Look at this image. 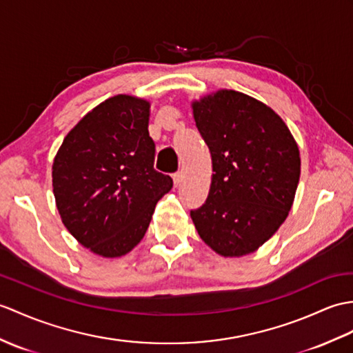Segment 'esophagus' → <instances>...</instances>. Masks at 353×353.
I'll return each instance as SVG.
<instances>
[{"label":"esophagus","instance_id":"1","mask_svg":"<svg viewBox=\"0 0 353 353\" xmlns=\"http://www.w3.org/2000/svg\"><path fill=\"white\" fill-rule=\"evenodd\" d=\"M173 180H174V186H179L180 182H182V180H183V173L173 174Z\"/></svg>","mask_w":353,"mask_h":353}]
</instances>
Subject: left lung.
Returning <instances> with one entry per match:
<instances>
[{"label":"left lung","mask_w":353,"mask_h":353,"mask_svg":"<svg viewBox=\"0 0 353 353\" xmlns=\"http://www.w3.org/2000/svg\"><path fill=\"white\" fill-rule=\"evenodd\" d=\"M212 157L206 203L191 210L204 243L223 257L257 251L288 218L301 176L299 147L263 102L218 90L191 103Z\"/></svg>","instance_id":"1"}]
</instances>
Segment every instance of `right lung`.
I'll return each mask as SVG.
<instances>
[{
    "instance_id": "1",
    "label": "right lung",
    "mask_w": 353,
    "mask_h": 353,
    "mask_svg": "<svg viewBox=\"0 0 353 353\" xmlns=\"http://www.w3.org/2000/svg\"><path fill=\"white\" fill-rule=\"evenodd\" d=\"M150 102L117 94L64 137L52 163L55 204L64 227L101 257H121L141 242L157 203L173 188L153 168Z\"/></svg>"
}]
</instances>
